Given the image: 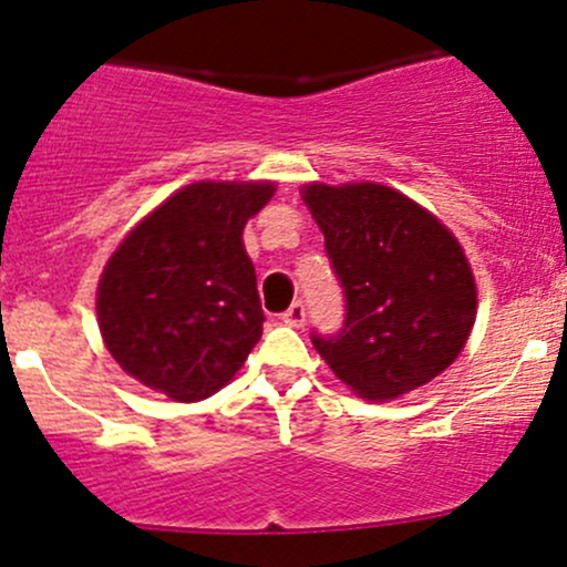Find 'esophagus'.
<instances>
[{
    "mask_svg": "<svg viewBox=\"0 0 567 567\" xmlns=\"http://www.w3.org/2000/svg\"><path fill=\"white\" fill-rule=\"evenodd\" d=\"M282 322L290 328H303V322H307V307H303L301 301L290 303L288 312L282 315Z\"/></svg>",
    "mask_w": 567,
    "mask_h": 567,
    "instance_id": "esophagus-1",
    "label": "esophagus"
}]
</instances>
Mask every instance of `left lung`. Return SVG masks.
Wrapping results in <instances>:
<instances>
[{
  "instance_id": "1",
  "label": "left lung",
  "mask_w": 567,
  "mask_h": 567,
  "mask_svg": "<svg viewBox=\"0 0 567 567\" xmlns=\"http://www.w3.org/2000/svg\"><path fill=\"white\" fill-rule=\"evenodd\" d=\"M344 288V326L312 333L315 350L369 401L422 388L455 363L476 320V282L460 241L427 209L388 185H307Z\"/></svg>"
}]
</instances>
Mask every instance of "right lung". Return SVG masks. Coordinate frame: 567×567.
Here are the masks:
<instances>
[{
    "instance_id": "obj_1",
    "label": "right lung",
    "mask_w": 567,
    "mask_h": 567,
    "mask_svg": "<svg viewBox=\"0 0 567 567\" xmlns=\"http://www.w3.org/2000/svg\"><path fill=\"white\" fill-rule=\"evenodd\" d=\"M274 183H193L121 241L99 279V331L121 369L172 401L209 398L264 333L241 231Z\"/></svg>"
}]
</instances>
